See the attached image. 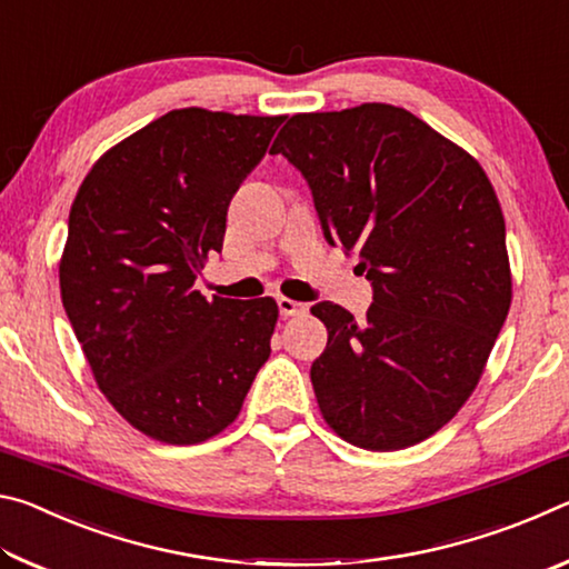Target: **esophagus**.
Wrapping results in <instances>:
<instances>
[{"label":"esophagus","mask_w":569,"mask_h":569,"mask_svg":"<svg viewBox=\"0 0 569 569\" xmlns=\"http://www.w3.org/2000/svg\"><path fill=\"white\" fill-rule=\"evenodd\" d=\"M276 303H278V311H281V316H301V313H306V303H298V301H293V298L281 296Z\"/></svg>","instance_id":"34e87169"}]
</instances>
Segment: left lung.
<instances>
[{"mask_svg":"<svg viewBox=\"0 0 569 569\" xmlns=\"http://www.w3.org/2000/svg\"><path fill=\"white\" fill-rule=\"evenodd\" d=\"M271 152L311 188L323 238L359 253L366 319L321 301L311 366L323 419L353 447L397 451L475 391L512 303L505 216L479 162L403 108L293 114Z\"/></svg>","mask_w":569,"mask_h":569,"instance_id":"1","label":"left lung"}]
</instances>
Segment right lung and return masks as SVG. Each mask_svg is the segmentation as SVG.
<instances>
[{"mask_svg":"<svg viewBox=\"0 0 569 569\" xmlns=\"http://www.w3.org/2000/svg\"><path fill=\"white\" fill-rule=\"evenodd\" d=\"M283 120L170 110L77 190L60 261L67 319L108 401L166 445L223 431L271 356L273 298L208 301L192 286Z\"/></svg>","mask_w":569,"mask_h":569,"instance_id":"1","label":"right lung"}]
</instances>
